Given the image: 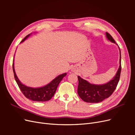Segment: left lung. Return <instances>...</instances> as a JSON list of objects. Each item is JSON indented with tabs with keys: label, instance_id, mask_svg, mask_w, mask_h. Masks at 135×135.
<instances>
[{
	"label": "left lung",
	"instance_id": "1",
	"mask_svg": "<svg viewBox=\"0 0 135 135\" xmlns=\"http://www.w3.org/2000/svg\"><path fill=\"white\" fill-rule=\"evenodd\" d=\"M106 36H107V39L110 42L115 43L117 46H118L112 36L108 32H106ZM119 54L120 59L119 69H118L115 76H114L113 78L108 81V83L101 85L91 84L86 80L81 78L80 76H78L79 81L78 87V94L81 98V99L87 103H97L102 102L112 95V93L115 89L120 79L121 72V54L120 49Z\"/></svg>",
	"mask_w": 135,
	"mask_h": 135
}]
</instances>
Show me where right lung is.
Wrapping results in <instances>:
<instances>
[{"label": "right lung", "mask_w": 135, "mask_h": 135, "mask_svg": "<svg viewBox=\"0 0 135 135\" xmlns=\"http://www.w3.org/2000/svg\"><path fill=\"white\" fill-rule=\"evenodd\" d=\"M30 34H28L25 36V38L22 40L21 43L25 41L28 36L30 35ZM13 71L16 82H17L20 90L21 91L24 96L29 100L38 102L47 101L51 100V98L54 96L60 81L62 80L63 78L67 74V73H64V74L58 75L54 80H52L50 83H49L43 87L33 88L27 87L26 85L22 84L20 81L18 77L16 75L15 70L14 59L13 61Z\"/></svg>", "instance_id": "add662e5"}]
</instances>
